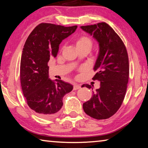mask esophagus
<instances>
[{"label": "esophagus", "mask_w": 148, "mask_h": 148, "mask_svg": "<svg viewBox=\"0 0 148 148\" xmlns=\"http://www.w3.org/2000/svg\"><path fill=\"white\" fill-rule=\"evenodd\" d=\"M80 88H81V85H79V84H74V87H73L74 90H77V89H79Z\"/></svg>", "instance_id": "esophagus-1"}]
</instances>
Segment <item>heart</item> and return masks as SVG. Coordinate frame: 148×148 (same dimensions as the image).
Instances as JSON below:
<instances>
[{
  "label": "heart",
  "mask_w": 148,
  "mask_h": 148,
  "mask_svg": "<svg viewBox=\"0 0 148 148\" xmlns=\"http://www.w3.org/2000/svg\"><path fill=\"white\" fill-rule=\"evenodd\" d=\"M75 43H76L77 49L84 48V47H89L91 49L92 45V41L89 36L82 35L76 38Z\"/></svg>",
  "instance_id": "b5f03b06"
}]
</instances>
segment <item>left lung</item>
I'll return each mask as SVG.
<instances>
[{
  "instance_id": "obj_1",
  "label": "left lung",
  "mask_w": 148,
  "mask_h": 148,
  "mask_svg": "<svg viewBox=\"0 0 148 148\" xmlns=\"http://www.w3.org/2000/svg\"><path fill=\"white\" fill-rule=\"evenodd\" d=\"M81 29L92 35L99 44L93 69L97 72L92 79L101 82L100 88L84 102L83 108L92 118L106 119L116 113L124 100L129 76L128 53L118 34L104 22L82 26ZM83 86L92 88L88 84Z\"/></svg>"
}]
</instances>
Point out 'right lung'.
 Returning a JSON list of instances; mask_svg holds the SVG:
<instances>
[{"label": "right lung", "mask_w": 148, "mask_h": 148, "mask_svg": "<svg viewBox=\"0 0 148 148\" xmlns=\"http://www.w3.org/2000/svg\"><path fill=\"white\" fill-rule=\"evenodd\" d=\"M77 27L42 23L33 29L25 43L20 64L22 91L30 108L42 118L58 116L63 105L62 98L73 89L71 84L61 79H49L47 63L50 57L57 56L62 40Z\"/></svg>", "instance_id": "add662e5"}]
</instances>
